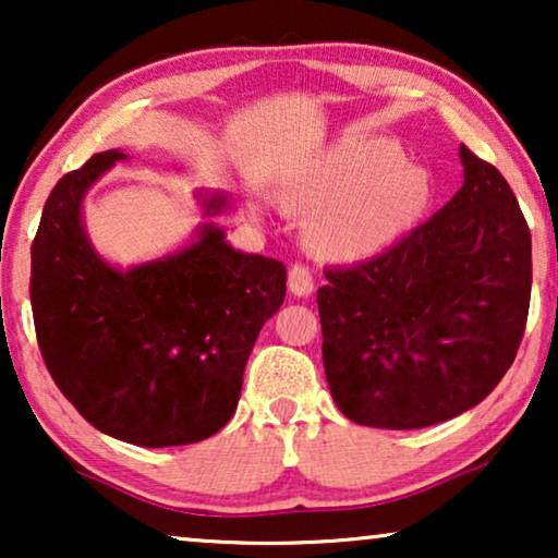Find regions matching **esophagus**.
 Returning <instances> with one entry per match:
<instances>
[{"label":"esophagus","mask_w":558,"mask_h":558,"mask_svg":"<svg viewBox=\"0 0 558 558\" xmlns=\"http://www.w3.org/2000/svg\"><path fill=\"white\" fill-rule=\"evenodd\" d=\"M315 289V279H312V271L304 264H294L289 269V292L294 296H307Z\"/></svg>","instance_id":"1"}]
</instances>
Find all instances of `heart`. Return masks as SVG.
I'll return each mask as SVG.
<instances>
[{"mask_svg": "<svg viewBox=\"0 0 558 558\" xmlns=\"http://www.w3.org/2000/svg\"><path fill=\"white\" fill-rule=\"evenodd\" d=\"M289 197L317 210L310 241L319 254L363 262L409 231L429 201V180L386 136H350L296 180Z\"/></svg>", "mask_w": 558, "mask_h": 558, "instance_id": "obj_1", "label": "heart"}]
</instances>
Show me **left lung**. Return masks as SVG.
<instances>
[{"instance_id": "1", "label": "left lung", "mask_w": 558, "mask_h": 558, "mask_svg": "<svg viewBox=\"0 0 558 558\" xmlns=\"http://www.w3.org/2000/svg\"><path fill=\"white\" fill-rule=\"evenodd\" d=\"M464 182L384 254L317 289L330 393L350 422L422 429L477 407L513 365L531 231L506 178L460 147Z\"/></svg>"}]
</instances>
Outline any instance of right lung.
<instances>
[{"label":"right lung","mask_w":558,"mask_h":558,"mask_svg":"<svg viewBox=\"0 0 558 558\" xmlns=\"http://www.w3.org/2000/svg\"><path fill=\"white\" fill-rule=\"evenodd\" d=\"M121 159L119 149L94 155L45 203L29 274L37 345L56 386L98 432L136 447L193 445L231 422L258 332L284 302L287 269L231 248L216 223L126 271L104 262L81 208ZM203 208L218 216L228 197L208 195Z\"/></svg>","instance_id":"add662e5"}]
</instances>
